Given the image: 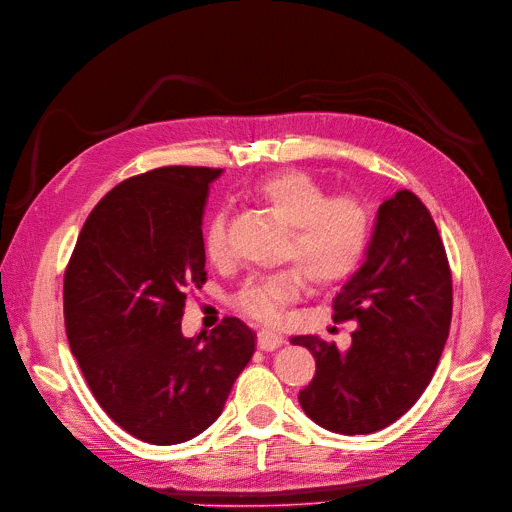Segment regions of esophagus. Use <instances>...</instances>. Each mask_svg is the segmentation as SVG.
<instances>
[{"instance_id":"1","label":"esophagus","mask_w":512,"mask_h":512,"mask_svg":"<svg viewBox=\"0 0 512 512\" xmlns=\"http://www.w3.org/2000/svg\"><path fill=\"white\" fill-rule=\"evenodd\" d=\"M282 344H285V337H282L278 331H272V329H259L257 331V348L259 350L272 352Z\"/></svg>"}]
</instances>
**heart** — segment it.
Masks as SVG:
<instances>
[{"label": "heart", "instance_id": "1", "mask_svg": "<svg viewBox=\"0 0 512 512\" xmlns=\"http://www.w3.org/2000/svg\"><path fill=\"white\" fill-rule=\"evenodd\" d=\"M251 196L289 227L280 259L295 268L246 282L234 299L242 314L276 323L299 299L306 280L316 289H333L361 268L373 236V219L363 200L329 198L323 185L299 170L259 179ZM204 253L213 263L227 257L223 213H215L204 227Z\"/></svg>", "mask_w": 512, "mask_h": 512}]
</instances>
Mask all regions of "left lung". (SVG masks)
I'll return each instance as SVG.
<instances>
[{"label":"left lung","mask_w":512,"mask_h":512,"mask_svg":"<svg viewBox=\"0 0 512 512\" xmlns=\"http://www.w3.org/2000/svg\"><path fill=\"white\" fill-rule=\"evenodd\" d=\"M453 308L443 240L424 202L401 189L377 211L367 259L333 301V320H354L352 344L297 335L316 358L299 392L310 420L339 434L382 430L407 413L430 384Z\"/></svg>","instance_id":"1"}]
</instances>
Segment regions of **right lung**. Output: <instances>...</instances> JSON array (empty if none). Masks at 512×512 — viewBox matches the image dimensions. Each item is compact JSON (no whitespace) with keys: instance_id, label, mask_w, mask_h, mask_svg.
Listing matches in <instances>:
<instances>
[{"instance_id":"right-lung-1","label":"right lung","mask_w":512,"mask_h":512,"mask_svg":"<svg viewBox=\"0 0 512 512\" xmlns=\"http://www.w3.org/2000/svg\"><path fill=\"white\" fill-rule=\"evenodd\" d=\"M219 175L162 166L122 181L92 208L65 270V331L84 380L113 422L151 445L211 426L255 352L236 316L181 333L185 297L206 282L202 217Z\"/></svg>"}]
</instances>
